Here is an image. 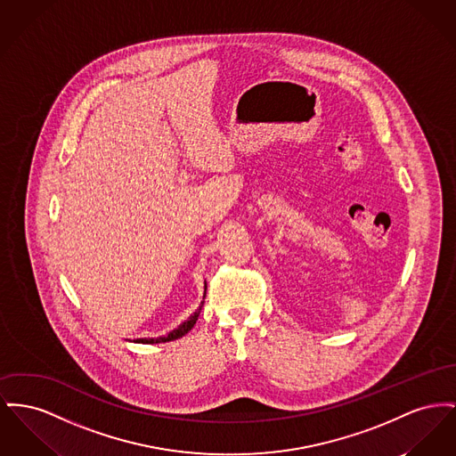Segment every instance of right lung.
Masks as SVG:
<instances>
[{
	"instance_id": "add662e5",
	"label": "right lung",
	"mask_w": 456,
	"mask_h": 456,
	"mask_svg": "<svg viewBox=\"0 0 456 456\" xmlns=\"http://www.w3.org/2000/svg\"><path fill=\"white\" fill-rule=\"evenodd\" d=\"M203 303H205V297H203V301H201V305H200V308L189 317L188 321L184 322V323H181L175 330H172L168 336H165V338H157V339H135V343H142V345H153V343H167V341H174V339H179V338H183L184 334H188L189 330L194 327V323L198 321V317H200V312H201V308H203Z\"/></svg>"
}]
</instances>
